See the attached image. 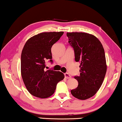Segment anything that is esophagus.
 Here are the masks:
<instances>
[{"label": "esophagus", "mask_w": 122, "mask_h": 122, "mask_svg": "<svg viewBox=\"0 0 122 122\" xmlns=\"http://www.w3.org/2000/svg\"><path fill=\"white\" fill-rule=\"evenodd\" d=\"M64 75H65V78H66V79H69V78H70L71 77V76H70V74H69V73H65V74H64Z\"/></svg>", "instance_id": "obj_1"}]
</instances>
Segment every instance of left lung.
<instances>
[{
	"mask_svg": "<svg viewBox=\"0 0 122 122\" xmlns=\"http://www.w3.org/2000/svg\"><path fill=\"white\" fill-rule=\"evenodd\" d=\"M69 43L73 47L75 61L80 64V75L75 76L78 85L71 90L74 97L85 100L100 89L107 71L105 51L100 41L85 32H67Z\"/></svg>",
	"mask_w": 122,
	"mask_h": 122,
	"instance_id": "left-lung-1",
	"label": "left lung"
}]
</instances>
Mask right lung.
<instances>
[{
    "instance_id": "1",
    "label": "right lung",
    "mask_w": 122,
    "mask_h": 122,
    "mask_svg": "<svg viewBox=\"0 0 122 122\" xmlns=\"http://www.w3.org/2000/svg\"><path fill=\"white\" fill-rule=\"evenodd\" d=\"M64 32H42L32 36L25 44L21 55V74L29 93L46 98L55 93L57 83L64 78L61 71L45 70V61L52 62L51 48Z\"/></svg>"
}]
</instances>
